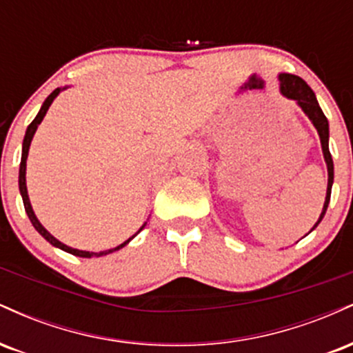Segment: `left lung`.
Listing matches in <instances>:
<instances>
[{"instance_id":"obj_1","label":"left lung","mask_w":353,"mask_h":353,"mask_svg":"<svg viewBox=\"0 0 353 353\" xmlns=\"http://www.w3.org/2000/svg\"><path fill=\"white\" fill-rule=\"evenodd\" d=\"M279 81H281V92L282 96H285L287 99H292L299 104V108L305 112V116L309 117L310 123L314 124V128L317 129L320 144H322V152L323 159L327 164V172H329V182H327V196L325 202H323L322 212H320L319 221L315 222L314 228L310 229V232L320 224L323 216H325L327 208H329L330 202V194H332V184H334V161H332L330 151H329V121H327L325 114L322 112V109L319 106V101L315 98L314 91H312L309 84L305 83L302 78L295 74H287V72H281L279 74Z\"/></svg>"}]
</instances>
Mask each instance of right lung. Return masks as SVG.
I'll return each mask as SVG.
<instances>
[{"label": "right lung", "instance_id": "1", "mask_svg": "<svg viewBox=\"0 0 353 353\" xmlns=\"http://www.w3.org/2000/svg\"><path fill=\"white\" fill-rule=\"evenodd\" d=\"M64 89H68V86H64V88H56L54 91H52L51 94L48 96L46 101H44V103H43L41 109H39V112H38V114H36V117H34V119H33V123H31L30 125H28V129H26V134H24V139H23L21 164H19V181H18V182H19V192H21V197H23V204H24V209H26V214H28V217H30L31 224H33V228H34L36 230H38V232L41 234V236H43L44 239H46V241L50 242L51 245L58 247V249L64 250V252H68V254L78 255V257H86V259H91V257H101V255H108V254H111V252H116V250L123 249L124 245H128L129 242H131L132 239H134V237L137 236V234H139L141 230H143V229L145 228V222H144V224H143V228H141L139 230H137V232L134 234V236H132V237H129L128 241H124L123 244H121V245H117V247H114V249L101 250V252H89V250H79V249H72V247L66 245V244H63V242L58 241V239H56L54 236H51V234L48 232V230L43 228V224H41V222L38 221V217H36V214H34L33 208H31L30 196H28V188H26V159H28V152H30V145H31V141H33V136H34L36 129H38V125L41 124L43 117L46 116L48 109H50V106H51V104H52V101H54V99H56V96H58L61 91H64Z\"/></svg>", "mask_w": 353, "mask_h": 353}]
</instances>
